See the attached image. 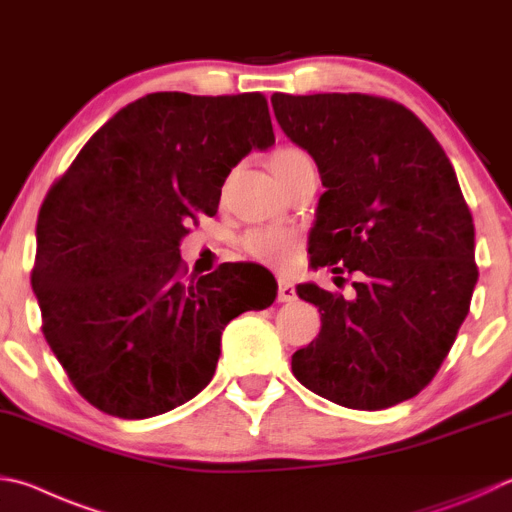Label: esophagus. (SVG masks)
I'll return each mask as SVG.
<instances>
[{"label": "esophagus", "mask_w": 512, "mask_h": 512, "mask_svg": "<svg viewBox=\"0 0 512 512\" xmlns=\"http://www.w3.org/2000/svg\"><path fill=\"white\" fill-rule=\"evenodd\" d=\"M277 300H280V302H293L295 300V286L288 280L277 282Z\"/></svg>", "instance_id": "obj_1"}]
</instances>
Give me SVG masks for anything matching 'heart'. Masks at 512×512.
<instances>
[{
	"label": "heart",
	"mask_w": 512,
	"mask_h": 512,
	"mask_svg": "<svg viewBox=\"0 0 512 512\" xmlns=\"http://www.w3.org/2000/svg\"><path fill=\"white\" fill-rule=\"evenodd\" d=\"M300 165H311L309 154L300 147H282L271 159V170L280 179ZM300 248V235L288 228H257L250 230L244 237V250L259 259L262 264L284 268L293 262V257Z\"/></svg>",
	"instance_id": "1"
}]
</instances>
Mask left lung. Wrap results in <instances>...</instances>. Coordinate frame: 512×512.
I'll return each instance as SVG.
<instances>
[{
    "instance_id": "1",
    "label": "left lung",
    "mask_w": 512,
    "mask_h": 512,
    "mask_svg": "<svg viewBox=\"0 0 512 512\" xmlns=\"http://www.w3.org/2000/svg\"><path fill=\"white\" fill-rule=\"evenodd\" d=\"M282 132L313 156L324 194L311 264L360 273L345 300L297 295L322 327L291 358L293 376L351 410H385L430 383L477 284L475 224L443 147L410 109L367 94H273Z\"/></svg>"
}]
</instances>
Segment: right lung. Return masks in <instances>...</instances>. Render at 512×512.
Returning <instances> with one entry per match:
<instances>
[{"mask_svg":"<svg viewBox=\"0 0 512 512\" xmlns=\"http://www.w3.org/2000/svg\"><path fill=\"white\" fill-rule=\"evenodd\" d=\"M273 143L262 94L159 91L109 118L53 183L31 284L46 342L100 412L188 403L215 376L226 324L275 302L248 264L183 282L179 250L190 221L217 215L232 167Z\"/></svg>","mask_w":512,"mask_h":512,"instance_id":"1","label":"right lung"}]
</instances>
